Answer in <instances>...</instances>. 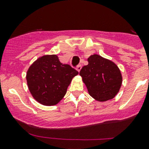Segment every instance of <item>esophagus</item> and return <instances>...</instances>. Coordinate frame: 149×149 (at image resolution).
<instances>
[{
  "instance_id": "obj_1",
  "label": "esophagus",
  "mask_w": 149,
  "mask_h": 149,
  "mask_svg": "<svg viewBox=\"0 0 149 149\" xmlns=\"http://www.w3.org/2000/svg\"><path fill=\"white\" fill-rule=\"evenodd\" d=\"M81 68H82L81 65H78L77 66V71H78V72H79V71H80V70H81Z\"/></svg>"
}]
</instances>
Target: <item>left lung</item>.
Returning <instances> with one entry per match:
<instances>
[{
    "mask_svg": "<svg viewBox=\"0 0 149 149\" xmlns=\"http://www.w3.org/2000/svg\"><path fill=\"white\" fill-rule=\"evenodd\" d=\"M87 61L88 65L82 68L79 75L89 94L99 102L115 97L122 85V75L118 65L97 54L91 55Z\"/></svg>",
    "mask_w": 149,
    "mask_h": 149,
    "instance_id": "left-lung-1",
    "label": "left lung"
}]
</instances>
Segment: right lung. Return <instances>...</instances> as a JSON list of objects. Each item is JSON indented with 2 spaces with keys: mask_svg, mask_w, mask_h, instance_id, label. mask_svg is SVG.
I'll return each instance as SVG.
<instances>
[{
  "mask_svg": "<svg viewBox=\"0 0 149 149\" xmlns=\"http://www.w3.org/2000/svg\"><path fill=\"white\" fill-rule=\"evenodd\" d=\"M78 73L70 65L61 63L57 55H44L29 66L27 85L36 101L54 106L63 100L72 78Z\"/></svg>",
  "mask_w": 149,
  "mask_h": 149,
  "instance_id": "right-lung-1",
  "label": "right lung"
}]
</instances>
